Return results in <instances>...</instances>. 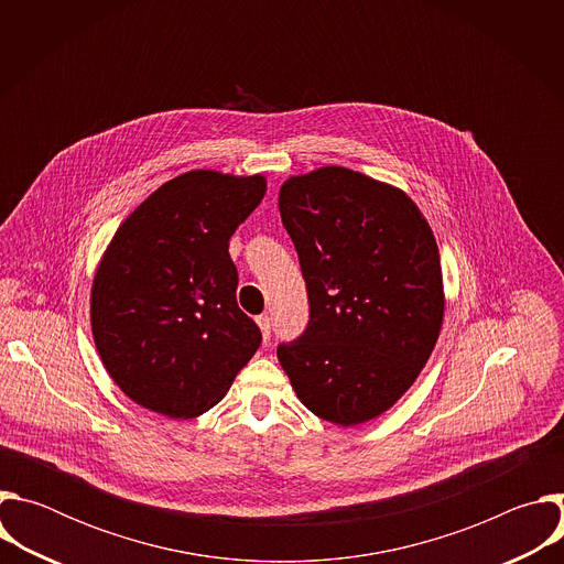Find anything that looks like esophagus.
<instances>
[{
  "label": "esophagus",
  "mask_w": 564,
  "mask_h": 564,
  "mask_svg": "<svg viewBox=\"0 0 564 564\" xmlns=\"http://www.w3.org/2000/svg\"><path fill=\"white\" fill-rule=\"evenodd\" d=\"M257 324H259V328H261L263 341L268 344V341H270V333H272V318L265 316V314H261V316H257Z\"/></svg>",
  "instance_id": "obj_1"
}]
</instances>
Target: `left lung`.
Returning <instances> with one entry per match:
<instances>
[{
  "label": "left lung",
  "instance_id": "8db88e82",
  "mask_svg": "<svg viewBox=\"0 0 564 564\" xmlns=\"http://www.w3.org/2000/svg\"><path fill=\"white\" fill-rule=\"evenodd\" d=\"M279 209L310 301L279 361L316 417L370 422L413 386L442 330L433 229L406 192L346 167L288 178Z\"/></svg>",
  "mask_w": 564,
  "mask_h": 564
}]
</instances>
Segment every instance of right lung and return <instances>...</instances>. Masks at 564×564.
Returning <instances> with one entry per match:
<instances>
[{
	"label": "right lung",
	"mask_w": 564,
	"mask_h": 564,
	"mask_svg": "<svg viewBox=\"0 0 564 564\" xmlns=\"http://www.w3.org/2000/svg\"><path fill=\"white\" fill-rule=\"evenodd\" d=\"M265 189L261 174L194 170L158 187L113 234L94 276L91 330L109 377L138 406L198 417L259 350L227 250Z\"/></svg>",
	"instance_id": "1"
}]
</instances>
